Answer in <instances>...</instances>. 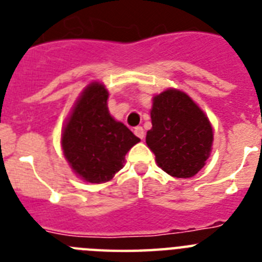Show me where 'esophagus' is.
Masks as SVG:
<instances>
[{
	"label": "esophagus",
	"instance_id": "1",
	"mask_svg": "<svg viewBox=\"0 0 262 262\" xmlns=\"http://www.w3.org/2000/svg\"><path fill=\"white\" fill-rule=\"evenodd\" d=\"M134 133H135V135L138 136V138H140V139L144 138V129H143V127H140V126L135 127Z\"/></svg>",
	"mask_w": 262,
	"mask_h": 262
}]
</instances>
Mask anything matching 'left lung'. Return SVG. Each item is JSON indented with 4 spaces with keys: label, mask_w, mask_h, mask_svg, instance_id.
<instances>
[{
    "label": "left lung",
    "mask_w": 262,
    "mask_h": 262,
    "mask_svg": "<svg viewBox=\"0 0 262 262\" xmlns=\"http://www.w3.org/2000/svg\"><path fill=\"white\" fill-rule=\"evenodd\" d=\"M152 128L145 142L164 172L177 178L195 176L212 145L210 120L184 92L169 89L154 98Z\"/></svg>",
    "instance_id": "left-lung-1"
}]
</instances>
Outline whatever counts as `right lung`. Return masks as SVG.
I'll list each match as a JSON object with an SVG mask.
<instances>
[{"label": "right lung", "instance_id": "1", "mask_svg": "<svg viewBox=\"0 0 262 262\" xmlns=\"http://www.w3.org/2000/svg\"><path fill=\"white\" fill-rule=\"evenodd\" d=\"M108 93L93 82L82 92L61 135L64 156L76 174L92 184L110 181L127 152L140 142L107 110Z\"/></svg>", "mask_w": 262, "mask_h": 262}]
</instances>
